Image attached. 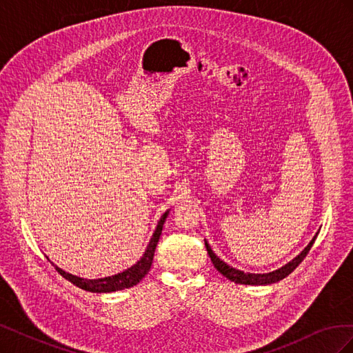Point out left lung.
I'll list each match as a JSON object with an SVG mask.
<instances>
[{
    "mask_svg": "<svg viewBox=\"0 0 353 353\" xmlns=\"http://www.w3.org/2000/svg\"><path fill=\"white\" fill-rule=\"evenodd\" d=\"M315 239H316V234L314 236V239L311 240V243H309L306 248L301 252V254H297L293 261H290L288 263H285L284 266H281L280 270H275V271L268 272V274H250V272H243L240 270L232 268V266H230L223 261H221L218 256L213 253V250L210 249V245H209L208 241H205V245H206V250L210 256V261H212L213 266H215V268L223 276H227L228 280L237 283V284H245V285H265V284H272V283L280 281V280L285 279L288 274H292L296 270V266H299V263H301L306 258V254L309 253V250H311Z\"/></svg>",
    "mask_w": 353,
    "mask_h": 353,
    "instance_id": "1",
    "label": "left lung"
}]
</instances>
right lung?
I'll use <instances>...</instances> for the list:
<instances>
[{
	"instance_id": "add662e5",
	"label": "right lung",
	"mask_w": 353,
	"mask_h": 353,
	"mask_svg": "<svg viewBox=\"0 0 353 353\" xmlns=\"http://www.w3.org/2000/svg\"><path fill=\"white\" fill-rule=\"evenodd\" d=\"M168 213H169V210H166L162 215V218H160V221L157 222V227L153 232L150 243H148L144 254L141 256V259L138 261L135 265H132L131 268L125 270L123 272L114 274V275H110V276H104V279L87 280V279H81V276H77V275H72L66 271H63L61 268H59V266L54 265L52 262L51 263L56 268V271L63 276V279H66L72 284H74L77 287L82 288V290H87V292L110 293V292H117V290H123V288L134 287L144 279L145 274L150 271V268H152L156 245H157V241H159L160 236H162V228H163V223L166 221Z\"/></svg>"
}]
</instances>
